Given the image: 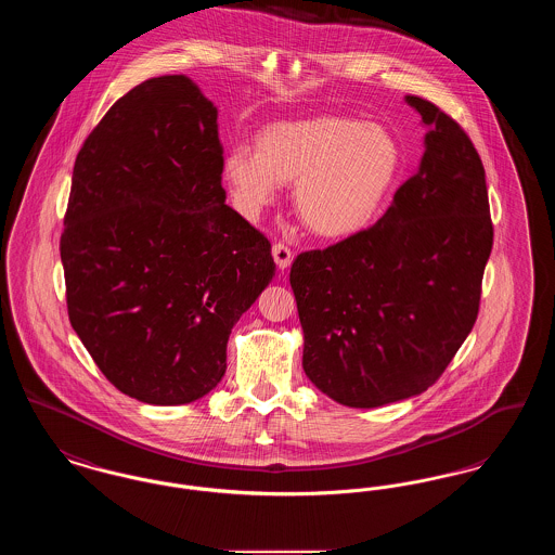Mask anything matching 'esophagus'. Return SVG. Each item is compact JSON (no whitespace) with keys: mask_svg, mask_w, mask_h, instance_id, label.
Segmentation results:
<instances>
[{"mask_svg":"<svg viewBox=\"0 0 555 555\" xmlns=\"http://www.w3.org/2000/svg\"><path fill=\"white\" fill-rule=\"evenodd\" d=\"M272 258H274V262H276L281 270H285L293 262V251H291V247H287L285 243H274L272 245Z\"/></svg>","mask_w":555,"mask_h":555,"instance_id":"34e87169","label":"esophagus"}]
</instances>
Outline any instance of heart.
<instances>
[{"label": "heart", "mask_w": 555, "mask_h": 555, "mask_svg": "<svg viewBox=\"0 0 555 555\" xmlns=\"http://www.w3.org/2000/svg\"><path fill=\"white\" fill-rule=\"evenodd\" d=\"M401 154L378 125L345 116L276 122L256 134L254 154L235 150L222 177L247 218L274 202L279 185H293L301 224L324 238L364 231L396 183Z\"/></svg>", "instance_id": "obj_1"}]
</instances>
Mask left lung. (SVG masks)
<instances>
[{"instance_id": "obj_1", "label": "left lung", "mask_w": 555, "mask_h": 555, "mask_svg": "<svg viewBox=\"0 0 555 555\" xmlns=\"http://www.w3.org/2000/svg\"><path fill=\"white\" fill-rule=\"evenodd\" d=\"M405 102L428 127L418 170L376 224L291 266L304 370L349 408L421 396L437 383L475 326L493 247L470 137L428 100Z\"/></svg>"}]
</instances>
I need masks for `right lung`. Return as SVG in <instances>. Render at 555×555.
<instances>
[{
	"instance_id": "right-lung-1",
	"label": "right lung",
	"mask_w": 555,
	"mask_h": 555,
	"mask_svg": "<svg viewBox=\"0 0 555 555\" xmlns=\"http://www.w3.org/2000/svg\"><path fill=\"white\" fill-rule=\"evenodd\" d=\"M218 109L185 75L137 85L85 139L60 238L68 318L107 380L152 405L210 393L274 276L224 204Z\"/></svg>"
}]
</instances>
